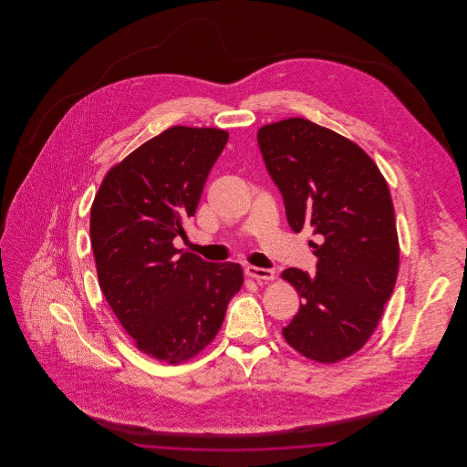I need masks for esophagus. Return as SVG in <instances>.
Masks as SVG:
<instances>
[{
  "label": "esophagus",
  "instance_id": "esophagus-1",
  "mask_svg": "<svg viewBox=\"0 0 467 467\" xmlns=\"http://www.w3.org/2000/svg\"><path fill=\"white\" fill-rule=\"evenodd\" d=\"M244 275L248 278H254L257 282H269L275 278V271L273 269H266V267L246 266Z\"/></svg>",
  "mask_w": 467,
  "mask_h": 467
}]
</instances>
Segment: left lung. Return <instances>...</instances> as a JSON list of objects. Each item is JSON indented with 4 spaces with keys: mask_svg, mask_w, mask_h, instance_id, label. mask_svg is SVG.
<instances>
[{
    "mask_svg": "<svg viewBox=\"0 0 467 467\" xmlns=\"http://www.w3.org/2000/svg\"><path fill=\"white\" fill-rule=\"evenodd\" d=\"M257 143L282 192L290 229L311 227L317 273H282L303 303L284 327L301 356L333 364L375 333L400 269L394 204L375 161L357 143L301 117L263 126Z\"/></svg>",
    "mask_w": 467,
    "mask_h": 467,
    "instance_id": "left-lung-1",
    "label": "left lung"
}]
</instances>
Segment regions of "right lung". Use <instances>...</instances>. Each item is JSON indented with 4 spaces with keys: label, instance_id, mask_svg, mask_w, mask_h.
<instances>
[{
    "label": "right lung",
    "instance_id": "add662e5",
    "mask_svg": "<svg viewBox=\"0 0 467 467\" xmlns=\"http://www.w3.org/2000/svg\"><path fill=\"white\" fill-rule=\"evenodd\" d=\"M215 128L173 126L105 175L90 208L99 287L140 352L180 364L212 343L244 285L236 263L175 248L227 143Z\"/></svg>",
    "mask_w": 467,
    "mask_h": 467
}]
</instances>
